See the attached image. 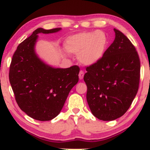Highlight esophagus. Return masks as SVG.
<instances>
[{
  "label": "esophagus",
  "instance_id": "esophagus-1",
  "mask_svg": "<svg viewBox=\"0 0 150 150\" xmlns=\"http://www.w3.org/2000/svg\"><path fill=\"white\" fill-rule=\"evenodd\" d=\"M79 76V79L80 80H82V79H83V77H84V71H82V70L80 71Z\"/></svg>",
  "mask_w": 150,
  "mask_h": 150
}]
</instances>
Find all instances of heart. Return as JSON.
Wrapping results in <instances>:
<instances>
[{
    "label": "heart",
    "instance_id": "b5f03b06",
    "mask_svg": "<svg viewBox=\"0 0 150 150\" xmlns=\"http://www.w3.org/2000/svg\"><path fill=\"white\" fill-rule=\"evenodd\" d=\"M108 44V37L102 30L79 33L68 37L64 42L65 50L78 54L79 61L87 66L96 64L103 57Z\"/></svg>",
    "mask_w": 150,
    "mask_h": 150
}]
</instances>
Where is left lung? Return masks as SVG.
Wrapping results in <instances>:
<instances>
[{"label": "left lung", "mask_w": 150, "mask_h": 150, "mask_svg": "<svg viewBox=\"0 0 150 150\" xmlns=\"http://www.w3.org/2000/svg\"><path fill=\"white\" fill-rule=\"evenodd\" d=\"M115 38L97 63L86 68L87 100L96 117L112 121L125 114L139 89L140 60L129 39L114 28Z\"/></svg>", "instance_id": "1"}]
</instances>
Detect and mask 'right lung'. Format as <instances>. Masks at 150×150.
<instances>
[{"mask_svg":"<svg viewBox=\"0 0 150 150\" xmlns=\"http://www.w3.org/2000/svg\"><path fill=\"white\" fill-rule=\"evenodd\" d=\"M61 28H38L18 46L9 69V82L22 111L34 120L50 121L60 113L69 91L79 82L76 65L57 68L43 61L35 51L39 33H54Z\"/></svg>","mask_w":150,"mask_h":150,"instance_id":"add662e5","label":"right lung"}]
</instances>
